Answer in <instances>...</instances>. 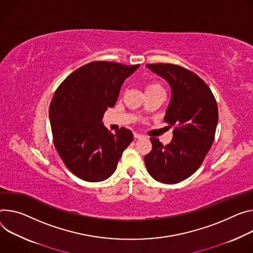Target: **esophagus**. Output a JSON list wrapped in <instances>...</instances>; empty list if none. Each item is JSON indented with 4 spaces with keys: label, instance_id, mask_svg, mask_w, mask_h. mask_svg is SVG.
Returning <instances> with one entry per match:
<instances>
[{
    "label": "esophagus",
    "instance_id": "obj_1",
    "mask_svg": "<svg viewBox=\"0 0 253 253\" xmlns=\"http://www.w3.org/2000/svg\"><path fill=\"white\" fill-rule=\"evenodd\" d=\"M133 135H134V138L135 139H139V138H143V135H141V134H138V133H136V132H134L133 133Z\"/></svg>",
    "mask_w": 253,
    "mask_h": 253
}]
</instances>
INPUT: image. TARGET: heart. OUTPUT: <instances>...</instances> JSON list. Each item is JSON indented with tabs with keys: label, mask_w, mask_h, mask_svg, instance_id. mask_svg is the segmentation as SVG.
<instances>
[{
	"label": "heart",
	"mask_w": 253,
	"mask_h": 253,
	"mask_svg": "<svg viewBox=\"0 0 253 253\" xmlns=\"http://www.w3.org/2000/svg\"><path fill=\"white\" fill-rule=\"evenodd\" d=\"M159 87H162V86H160L159 84H157V83H151V84H148L146 85L145 90H147V89H153V88H159Z\"/></svg>",
	"instance_id": "1"
}]
</instances>
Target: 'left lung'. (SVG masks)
Masks as SVG:
<instances>
[{
  "label": "left lung",
  "mask_w": 253,
  "mask_h": 253,
  "mask_svg": "<svg viewBox=\"0 0 253 253\" xmlns=\"http://www.w3.org/2000/svg\"><path fill=\"white\" fill-rule=\"evenodd\" d=\"M146 67L167 80L171 87L165 121L174 129L168 145L151 137L152 149L144 156L145 166L155 180L176 183L201 167L214 142L217 102L208 84L185 67L171 63H152Z\"/></svg>",
  "instance_id": "obj_1"
}]
</instances>
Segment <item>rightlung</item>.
Returning <instances> with one entry per match:
<instances>
[{"instance_id": "obj_1", "label": "right lung", "mask_w": 253, "mask_h": 253, "mask_svg": "<svg viewBox=\"0 0 253 253\" xmlns=\"http://www.w3.org/2000/svg\"><path fill=\"white\" fill-rule=\"evenodd\" d=\"M139 64L93 61L81 66L56 88L49 107L53 143L65 167L86 181H102L117 168L133 140L127 128L113 134L102 122L117 102L126 78Z\"/></svg>"}]
</instances>
